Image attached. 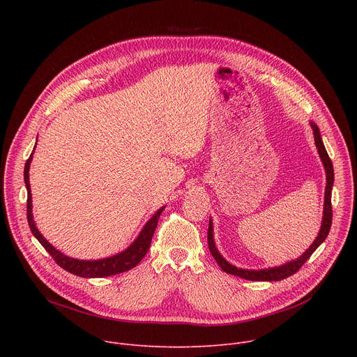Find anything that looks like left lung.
Here are the masks:
<instances>
[{"mask_svg":"<svg viewBox=\"0 0 357 357\" xmlns=\"http://www.w3.org/2000/svg\"><path fill=\"white\" fill-rule=\"evenodd\" d=\"M311 127L314 130V138H315V144L319 152V157L322 160V164L325 167V172H326V188H325V203H324V218H322V225H321V230L318 233V237L314 240V243L311 244V247L305 251L302 256H299L298 259L288 261L280 267H273V268H263V270H244V268H237L236 266L227 263L222 254L218 251L216 245H215V238H213V223L212 219L209 220V229H208V243H209V250L212 252L213 259L216 260V263L220 266V268L231 275H237L240 278L244 280H250V281H281L284 278H288L291 275H294L303 264L307 261L312 252L325 241V238L329 234L331 226H332V186H333V165L332 161L328 155V152L325 149L324 141L321 138V132L319 128L315 123H311Z\"/></svg>","mask_w":357,"mask_h":357,"instance_id":"left-lung-1","label":"left lung"}]
</instances>
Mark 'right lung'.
Listing matches in <instances>:
<instances>
[{
  "label": "right lung",
  "mask_w": 357,
  "mask_h": 357,
  "mask_svg": "<svg viewBox=\"0 0 357 357\" xmlns=\"http://www.w3.org/2000/svg\"><path fill=\"white\" fill-rule=\"evenodd\" d=\"M32 155H33V152L28 158V161L25 164V169H24V181H25V186H26V192H28V199H26L28 225L31 227L32 234L38 238V241L45 247V250L50 254V256H52V259L56 261V264L59 267H62L63 270L69 271L70 274H75V275L83 277V278H101V277L116 275V274L128 271V270L134 268L135 266H138V263L144 259V256L151 245L152 236H154V231L158 225V219H160L162 211L165 209V206L158 209L155 212V215L145 223V226L142 227L141 233L134 240V243L124 251L116 254V256H112V257H107L103 260H93V261L91 260L90 261L76 260V259L68 257L63 252L56 250L52 244L47 243V240L39 233V230L36 229V225L33 222L32 196H31V185H29V167L32 162Z\"/></svg>",
  "instance_id": "add662e5"
}]
</instances>
